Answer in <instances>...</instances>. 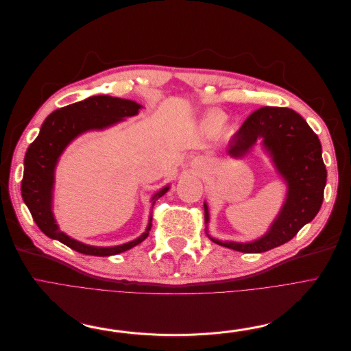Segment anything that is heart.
I'll return each instance as SVG.
<instances>
[{
    "mask_svg": "<svg viewBox=\"0 0 351 351\" xmlns=\"http://www.w3.org/2000/svg\"><path fill=\"white\" fill-rule=\"evenodd\" d=\"M208 123H210V125H211V127H214V128H215V127H219V125H220V119H219V117H217V115H214V117H211Z\"/></svg>",
    "mask_w": 351,
    "mask_h": 351,
    "instance_id": "heart-1",
    "label": "heart"
}]
</instances>
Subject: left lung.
<instances>
[{
	"label": "left lung",
	"mask_w": 351,
	"mask_h": 351,
	"mask_svg": "<svg viewBox=\"0 0 351 351\" xmlns=\"http://www.w3.org/2000/svg\"><path fill=\"white\" fill-rule=\"evenodd\" d=\"M258 140L289 184L286 203L267 234L253 243H214L241 253L269 252L290 241L319 213L327 181L322 144L302 115L285 107H263L244 121L228 143L227 153L240 158ZM204 220L208 210L204 204Z\"/></svg>",
	"instance_id": "left-lung-1"
}]
</instances>
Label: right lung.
Returning a JSON list of instances; mask_svg holds the SVG:
<instances>
[{"instance_id":"obj_1","label":"right lung","mask_w":351,"mask_h":351,"mask_svg":"<svg viewBox=\"0 0 351 351\" xmlns=\"http://www.w3.org/2000/svg\"><path fill=\"white\" fill-rule=\"evenodd\" d=\"M141 108L136 101L110 95H94L84 101H78L56 110L49 114L41 125L38 137L32 141L24 158V177L21 181V194L32 219L45 236L61 241L78 253L88 256H114L127 252L144 241L152 228V219L143 236L134 241L115 247H94L70 239L58 226L51 211V195L54 184V169L58 157L81 132L88 130H101L121 121L125 117H132ZM169 187L154 194L153 206L164 195Z\"/></svg>"}]
</instances>
